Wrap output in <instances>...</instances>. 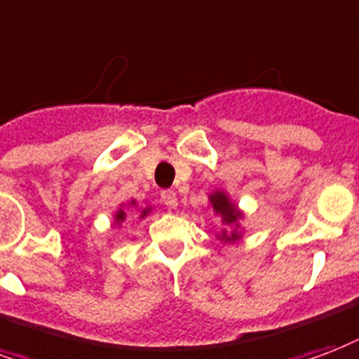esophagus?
<instances>
[{
  "mask_svg": "<svg viewBox=\"0 0 359 359\" xmlns=\"http://www.w3.org/2000/svg\"><path fill=\"white\" fill-rule=\"evenodd\" d=\"M159 198H161V201H163L169 209H175V207H177V194H175V190H163V192L159 194Z\"/></svg>",
  "mask_w": 359,
  "mask_h": 359,
  "instance_id": "esophagus-1",
  "label": "esophagus"
}]
</instances>
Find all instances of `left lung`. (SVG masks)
Listing matches in <instances>:
<instances>
[{
    "label": "left lung",
    "mask_w": 359,
    "mask_h": 359,
    "mask_svg": "<svg viewBox=\"0 0 359 359\" xmlns=\"http://www.w3.org/2000/svg\"><path fill=\"white\" fill-rule=\"evenodd\" d=\"M211 203H213L215 211L217 213H220V217L224 219V222H228V224H232V222H236V219L240 217V213H238V209L230 203V200H228L226 196L222 192H217L211 196ZM224 238H228V236H224ZM238 236L236 233H232V238H228V240H236Z\"/></svg>",
    "instance_id": "8db88e82"
}]
</instances>
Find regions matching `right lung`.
I'll return each instance as SVG.
<instances>
[{
    "instance_id": "add662e5",
    "label": "right lung",
    "mask_w": 359,
    "mask_h": 359,
    "mask_svg": "<svg viewBox=\"0 0 359 359\" xmlns=\"http://www.w3.org/2000/svg\"><path fill=\"white\" fill-rule=\"evenodd\" d=\"M146 213H148V209H142V217H144ZM123 219H126V213H123V211L119 209L118 215H116V222H121V220H123Z\"/></svg>"
}]
</instances>
